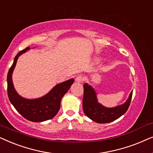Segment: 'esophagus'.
Masks as SVG:
<instances>
[{"instance_id": "obj_1", "label": "esophagus", "mask_w": 153, "mask_h": 153, "mask_svg": "<svg viewBox=\"0 0 153 153\" xmlns=\"http://www.w3.org/2000/svg\"><path fill=\"white\" fill-rule=\"evenodd\" d=\"M83 80H84V78H83L82 75H78V76H77L76 78H75V82L80 83L83 82Z\"/></svg>"}]
</instances>
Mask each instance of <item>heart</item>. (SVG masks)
<instances>
[{"mask_svg": "<svg viewBox=\"0 0 153 153\" xmlns=\"http://www.w3.org/2000/svg\"><path fill=\"white\" fill-rule=\"evenodd\" d=\"M97 61H99V60H100V59H97Z\"/></svg>", "mask_w": 153, "mask_h": 153, "instance_id": "heart-1", "label": "heart"}]
</instances>
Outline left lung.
<instances>
[{
    "instance_id": "left-lung-1",
    "label": "left lung",
    "mask_w": 153,
    "mask_h": 153,
    "mask_svg": "<svg viewBox=\"0 0 153 153\" xmlns=\"http://www.w3.org/2000/svg\"><path fill=\"white\" fill-rule=\"evenodd\" d=\"M83 87V111L89 119L96 123L101 124L111 123L120 117L129 108L133 91H131L127 100L123 104L113 108H108L99 103L97 93L93 87L85 83Z\"/></svg>"
}]
</instances>
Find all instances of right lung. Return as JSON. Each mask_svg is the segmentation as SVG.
Wrapping results in <instances>:
<instances>
[{"label":"right lung","mask_w":153,"mask_h":153,"mask_svg":"<svg viewBox=\"0 0 153 153\" xmlns=\"http://www.w3.org/2000/svg\"><path fill=\"white\" fill-rule=\"evenodd\" d=\"M29 50L30 48H27L20 51L15 57L7 73V94L10 102L24 118L34 123H41L52 119L57 114L62 97L74 82V79H70L56 85L42 97L33 99L22 97L15 90L12 77L19 56Z\"/></svg>","instance_id":"add662e5"}]
</instances>
